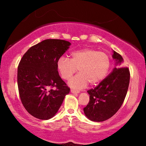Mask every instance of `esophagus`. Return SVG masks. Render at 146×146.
<instances>
[{"label":"esophagus","instance_id":"34e87169","mask_svg":"<svg viewBox=\"0 0 146 146\" xmlns=\"http://www.w3.org/2000/svg\"><path fill=\"white\" fill-rule=\"evenodd\" d=\"M71 92L72 94H78V93H80V91L79 90H74V89H72L71 90Z\"/></svg>","mask_w":146,"mask_h":146}]
</instances>
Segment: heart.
<instances>
[{
    "mask_svg": "<svg viewBox=\"0 0 146 146\" xmlns=\"http://www.w3.org/2000/svg\"><path fill=\"white\" fill-rule=\"evenodd\" d=\"M110 66V58L106 53L92 48L74 51L70 59L61 56L58 59L56 67L64 80H69L78 68L80 73L69 81L74 88H84L90 82L91 85L100 83L106 76Z\"/></svg>",
    "mask_w": 146,
    "mask_h": 146,
    "instance_id": "heart-1",
    "label": "heart"
}]
</instances>
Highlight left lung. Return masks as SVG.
<instances>
[{
    "label": "left lung",
    "instance_id": "obj_1",
    "mask_svg": "<svg viewBox=\"0 0 146 146\" xmlns=\"http://www.w3.org/2000/svg\"><path fill=\"white\" fill-rule=\"evenodd\" d=\"M113 53L117 66L96 87L88 90L90 101L84 112L92 121L99 122L112 117L120 108L126 96L130 73L128 68L121 67V56L115 51Z\"/></svg>",
    "mask_w": 146,
    "mask_h": 146
}]
</instances>
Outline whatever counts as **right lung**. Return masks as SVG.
<instances>
[{"instance_id":"add662e5","label":"right lung","mask_w":146,"mask_h":146,"mask_svg":"<svg viewBox=\"0 0 146 146\" xmlns=\"http://www.w3.org/2000/svg\"><path fill=\"white\" fill-rule=\"evenodd\" d=\"M71 43L60 39H46L30 48L18 67L20 98L30 114L46 120L54 116L70 92L59 76L58 59Z\"/></svg>"}]
</instances>
